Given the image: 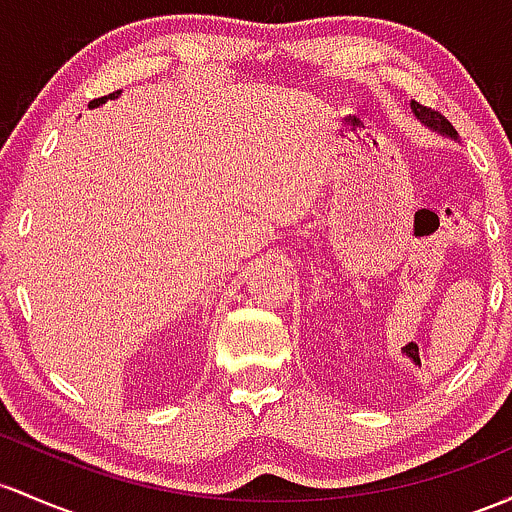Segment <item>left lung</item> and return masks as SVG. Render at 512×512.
<instances>
[{
  "label": "left lung",
  "instance_id": "1",
  "mask_svg": "<svg viewBox=\"0 0 512 512\" xmlns=\"http://www.w3.org/2000/svg\"><path fill=\"white\" fill-rule=\"evenodd\" d=\"M413 111H415V116H420V119H423V123H428L430 128H435V131L445 133V136H449V138H457V133H454L452 123H449L445 116L440 114V111L428 109V106L418 104V101H413Z\"/></svg>",
  "mask_w": 512,
  "mask_h": 512
}]
</instances>
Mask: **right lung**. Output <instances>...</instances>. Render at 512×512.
<instances>
[{
  "instance_id": "1",
  "label": "right lung",
  "mask_w": 512,
  "mask_h": 512,
  "mask_svg": "<svg viewBox=\"0 0 512 512\" xmlns=\"http://www.w3.org/2000/svg\"><path fill=\"white\" fill-rule=\"evenodd\" d=\"M119 94H121V92H111V94H106V97H99V99H92V101H89V106H92V109H94V106H99V104H104V101H106V99H116V97H119Z\"/></svg>"
}]
</instances>
